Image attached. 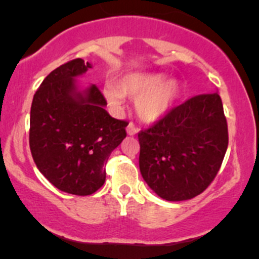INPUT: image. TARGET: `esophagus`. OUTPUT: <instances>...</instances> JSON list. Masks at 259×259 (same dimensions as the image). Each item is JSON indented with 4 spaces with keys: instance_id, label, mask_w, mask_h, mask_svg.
Here are the masks:
<instances>
[{
    "instance_id": "esophagus-1",
    "label": "esophagus",
    "mask_w": 259,
    "mask_h": 259,
    "mask_svg": "<svg viewBox=\"0 0 259 259\" xmlns=\"http://www.w3.org/2000/svg\"><path fill=\"white\" fill-rule=\"evenodd\" d=\"M138 132H139V130H138V127H135V125L134 124H129L127 125V127H126V133H127V135H135V134H138Z\"/></svg>"
}]
</instances>
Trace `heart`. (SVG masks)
I'll list each match as a JSON object with an SVG mask.
<instances>
[{"instance_id": "b5f03b06", "label": "heart", "mask_w": 259, "mask_h": 259, "mask_svg": "<svg viewBox=\"0 0 259 259\" xmlns=\"http://www.w3.org/2000/svg\"><path fill=\"white\" fill-rule=\"evenodd\" d=\"M182 86L176 79H166L161 72H130L116 81V88L104 90L110 108L120 109L124 96L135 98L134 109L140 120L148 124L160 121L179 100Z\"/></svg>"}]
</instances>
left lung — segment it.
Segmentation results:
<instances>
[{"mask_svg": "<svg viewBox=\"0 0 259 259\" xmlns=\"http://www.w3.org/2000/svg\"><path fill=\"white\" fill-rule=\"evenodd\" d=\"M138 138L140 173L149 188L169 202L192 199L215 178L228 148L221 96H194Z\"/></svg>", "mask_w": 259, "mask_h": 259, "instance_id": "left-lung-1", "label": "left lung"}]
</instances>
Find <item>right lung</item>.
I'll list each match as a JSON object with an SVG mask.
<instances>
[{"label": "right lung", "mask_w": 259, "mask_h": 259, "mask_svg": "<svg viewBox=\"0 0 259 259\" xmlns=\"http://www.w3.org/2000/svg\"><path fill=\"white\" fill-rule=\"evenodd\" d=\"M93 65L75 59L50 72L33 95L30 149L42 176L61 192L90 195L105 183L104 165L126 137L127 122L111 117L95 85L76 79Z\"/></svg>", "instance_id": "1"}]
</instances>
